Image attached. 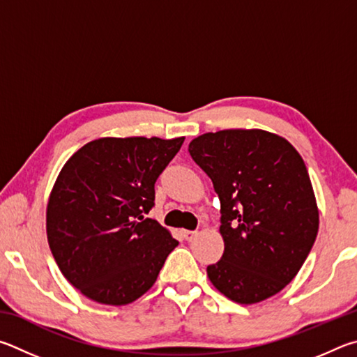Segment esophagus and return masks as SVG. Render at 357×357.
I'll return each instance as SVG.
<instances>
[{
	"label": "esophagus",
	"instance_id": "1",
	"mask_svg": "<svg viewBox=\"0 0 357 357\" xmlns=\"http://www.w3.org/2000/svg\"><path fill=\"white\" fill-rule=\"evenodd\" d=\"M182 235L186 241H191L197 235V232H195V230H182Z\"/></svg>",
	"mask_w": 357,
	"mask_h": 357
}]
</instances>
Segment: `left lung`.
Wrapping results in <instances>:
<instances>
[{
	"instance_id": "1",
	"label": "left lung",
	"mask_w": 357,
	"mask_h": 357,
	"mask_svg": "<svg viewBox=\"0 0 357 357\" xmlns=\"http://www.w3.org/2000/svg\"><path fill=\"white\" fill-rule=\"evenodd\" d=\"M221 202L224 254L207 274L240 304L276 295L296 276L318 234L307 167L291 144L264 130H221L190 142Z\"/></svg>"
}]
</instances>
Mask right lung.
Masks as SVG:
<instances>
[{
    "instance_id": "obj_1",
    "label": "right lung",
    "mask_w": 357,
    "mask_h": 357,
    "mask_svg": "<svg viewBox=\"0 0 357 357\" xmlns=\"http://www.w3.org/2000/svg\"><path fill=\"white\" fill-rule=\"evenodd\" d=\"M185 137H102L68 160L47 207V236L61 273L92 301L123 305L155 284L178 245L147 215L155 182Z\"/></svg>"
}]
</instances>
